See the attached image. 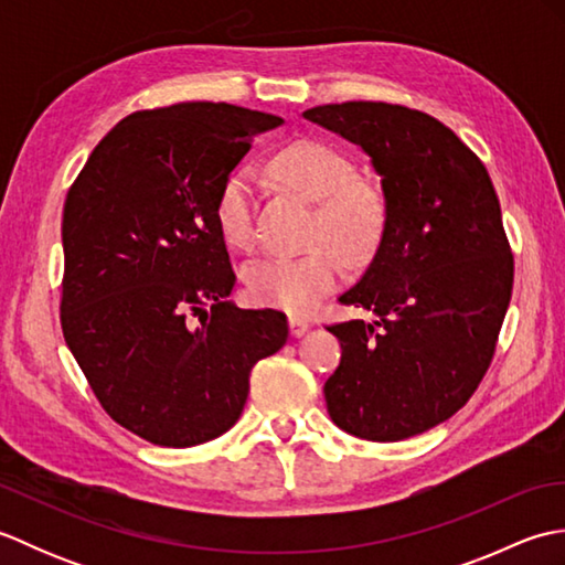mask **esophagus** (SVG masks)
<instances>
[{
  "label": "esophagus",
  "instance_id": "1",
  "mask_svg": "<svg viewBox=\"0 0 565 565\" xmlns=\"http://www.w3.org/2000/svg\"><path fill=\"white\" fill-rule=\"evenodd\" d=\"M289 330H291L294 338H303V334L310 330V326H308L306 320H301V318H291L289 320Z\"/></svg>",
  "mask_w": 565,
  "mask_h": 565
}]
</instances>
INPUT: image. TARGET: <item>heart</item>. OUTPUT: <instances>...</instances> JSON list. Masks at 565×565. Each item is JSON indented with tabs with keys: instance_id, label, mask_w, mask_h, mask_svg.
Returning <instances> with one entry per match:
<instances>
[{
	"instance_id": "heart-1",
	"label": "heart",
	"mask_w": 565,
	"mask_h": 565,
	"mask_svg": "<svg viewBox=\"0 0 565 565\" xmlns=\"http://www.w3.org/2000/svg\"><path fill=\"white\" fill-rule=\"evenodd\" d=\"M281 184L318 203L310 245L301 257H264L245 269L252 303L306 316L322 296L338 289L347 263L362 267L381 249L388 233L391 206L374 179L356 177L354 162L320 140H296L269 162ZM213 221L235 249L255 243V182L247 170L227 174L213 201Z\"/></svg>"
}]
</instances>
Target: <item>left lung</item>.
I'll list each match as a JSON object with an SVG mask.
<instances>
[{
  "mask_svg": "<svg viewBox=\"0 0 565 565\" xmlns=\"http://www.w3.org/2000/svg\"><path fill=\"white\" fill-rule=\"evenodd\" d=\"M303 118L369 154L391 206L381 249L340 296L376 320L328 328L342 347L328 413L369 441L423 435L476 393L510 306L514 257L493 182L451 128L407 106L344 102Z\"/></svg>",
  "mask_w": 565,
  "mask_h": 565,
  "instance_id": "1",
  "label": "left lung"
}]
</instances>
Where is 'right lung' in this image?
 <instances>
[{"mask_svg": "<svg viewBox=\"0 0 565 565\" xmlns=\"http://www.w3.org/2000/svg\"><path fill=\"white\" fill-rule=\"evenodd\" d=\"M279 124L225 102L136 111L67 191L65 342L114 423L158 447L231 429L252 366L289 338L279 310L225 301L235 271L213 221L223 179Z\"/></svg>", "mask_w": 565, "mask_h": 565, "instance_id": "right-lung-1", "label": "right lung"}]
</instances>
